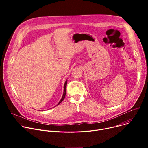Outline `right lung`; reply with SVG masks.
<instances>
[{
	"instance_id": "1",
	"label": "right lung",
	"mask_w": 148,
	"mask_h": 148,
	"mask_svg": "<svg viewBox=\"0 0 148 148\" xmlns=\"http://www.w3.org/2000/svg\"><path fill=\"white\" fill-rule=\"evenodd\" d=\"M67 80H66V82H65V83H64V92H63V95H62V98H61V100L60 101V102L58 103V104L57 105H59L62 101H63V99H64V98H65V97H66V87H67ZM56 105V106H57Z\"/></svg>"
}]
</instances>
